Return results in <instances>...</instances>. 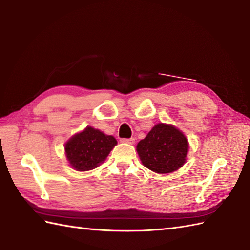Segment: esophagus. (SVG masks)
Listing matches in <instances>:
<instances>
[{"mask_svg": "<svg viewBox=\"0 0 250 250\" xmlns=\"http://www.w3.org/2000/svg\"><path fill=\"white\" fill-rule=\"evenodd\" d=\"M121 142L127 143V144H134V143H135V138H134V137H131V138H123V139H121Z\"/></svg>", "mask_w": 250, "mask_h": 250, "instance_id": "obj_1", "label": "esophagus"}]
</instances>
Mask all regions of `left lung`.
<instances>
[{"instance_id": "left-lung-1", "label": "left lung", "mask_w": 250, "mask_h": 250, "mask_svg": "<svg viewBox=\"0 0 250 250\" xmlns=\"http://www.w3.org/2000/svg\"><path fill=\"white\" fill-rule=\"evenodd\" d=\"M142 163L158 173L179 169L187 160L188 139L173 125L159 124L137 145Z\"/></svg>"}]
</instances>
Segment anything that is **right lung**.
<instances>
[{"label":"right lung","instance_id":"obj_1","mask_svg":"<svg viewBox=\"0 0 250 250\" xmlns=\"http://www.w3.org/2000/svg\"><path fill=\"white\" fill-rule=\"evenodd\" d=\"M117 144L112 135H105L91 126L69 139L65 146L66 156L74 169L91 170L106 159Z\"/></svg>","mask_w":250,"mask_h":250}]
</instances>
